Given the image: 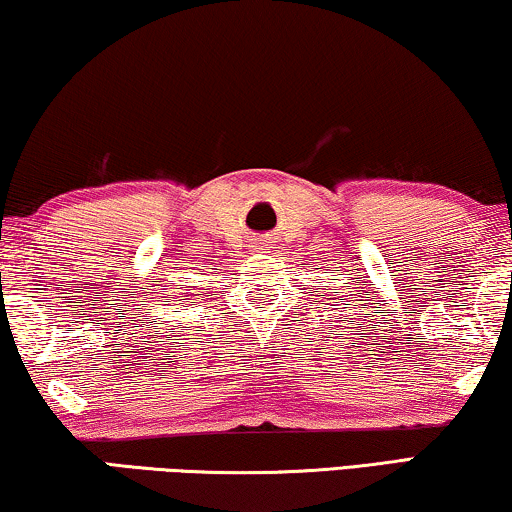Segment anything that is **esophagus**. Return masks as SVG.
I'll use <instances>...</instances> for the list:
<instances>
[{
	"label": "esophagus",
	"mask_w": 512,
	"mask_h": 512,
	"mask_svg": "<svg viewBox=\"0 0 512 512\" xmlns=\"http://www.w3.org/2000/svg\"><path fill=\"white\" fill-rule=\"evenodd\" d=\"M255 248H257V250H259V246H255Z\"/></svg>",
	"instance_id": "1"
}]
</instances>
